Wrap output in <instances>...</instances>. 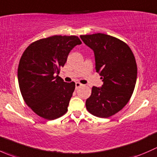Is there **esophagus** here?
Instances as JSON below:
<instances>
[{"instance_id": "obj_1", "label": "esophagus", "mask_w": 157, "mask_h": 157, "mask_svg": "<svg viewBox=\"0 0 157 157\" xmlns=\"http://www.w3.org/2000/svg\"><path fill=\"white\" fill-rule=\"evenodd\" d=\"M81 86H83V84H82V83H80V82H76V83H75L76 89H78L79 87H80Z\"/></svg>"}]
</instances>
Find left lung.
Segmentation results:
<instances>
[{"instance_id": "8db88e82", "label": "left lung", "mask_w": 157, "mask_h": 157, "mask_svg": "<svg viewBox=\"0 0 157 157\" xmlns=\"http://www.w3.org/2000/svg\"><path fill=\"white\" fill-rule=\"evenodd\" d=\"M94 52L96 72L103 85L93 86L86 107L90 114L109 118L124 108L131 99L137 80V67L132 51L123 41L103 33L80 36Z\"/></svg>"}]
</instances>
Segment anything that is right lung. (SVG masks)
<instances>
[{
    "label": "right lung",
    "instance_id": "right-lung-1",
    "mask_svg": "<svg viewBox=\"0 0 157 157\" xmlns=\"http://www.w3.org/2000/svg\"><path fill=\"white\" fill-rule=\"evenodd\" d=\"M81 41L77 36H53L31 43L22 55L18 82L23 100L36 115L47 120L67 112L75 83L58 77L68 54Z\"/></svg>",
    "mask_w": 157,
    "mask_h": 157
}]
</instances>
